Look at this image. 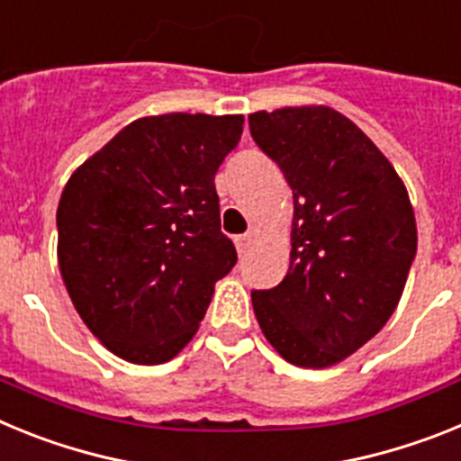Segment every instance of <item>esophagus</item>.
Returning <instances> with one entry per match:
<instances>
[{"instance_id":"esophagus-1","label":"esophagus","mask_w":461,"mask_h":461,"mask_svg":"<svg viewBox=\"0 0 461 461\" xmlns=\"http://www.w3.org/2000/svg\"><path fill=\"white\" fill-rule=\"evenodd\" d=\"M251 244H254V233H244L235 238V247H238V254L244 256L247 251L251 249Z\"/></svg>"}]
</instances>
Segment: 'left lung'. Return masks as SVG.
<instances>
[{
	"mask_svg": "<svg viewBox=\"0 0 461 461\" xmlns=\"http://www.w3.org/2000/svg\"><path fill=\"white\" fill-rule=\"evenodd\" d=\"M258 145L293 189L291 267L251 291L266 339L297 367L337 365L397 307L418 249L409 194L381 149L337 110L249 115Z\"/></svg>",
	"mask_w": 461,
	"mask_h": 461,
	"instance_id": "obj_1",
	"label": "left lung"
}]
</instances>
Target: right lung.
Returning a JSON list of instances; mask_svg holds the SVG:
<instances>
[{
    "mask_svg": "<svg viewBox=\"0 0 461 461\" xmlns=\"http://www.w3.org/2000/svg\"><path fill=\"white\" fill-rule=\"evenodd\" d=\"M242 115L140 117L89 157L57 207V260L92 335L133 365L173 360L238 263L214 175Z\"/></svg>",
    "mask_w": 461,
    "mask_h": 461,
    "instance_id": "right-lung-1",
    "label": "right lung"
}]
</instances>
